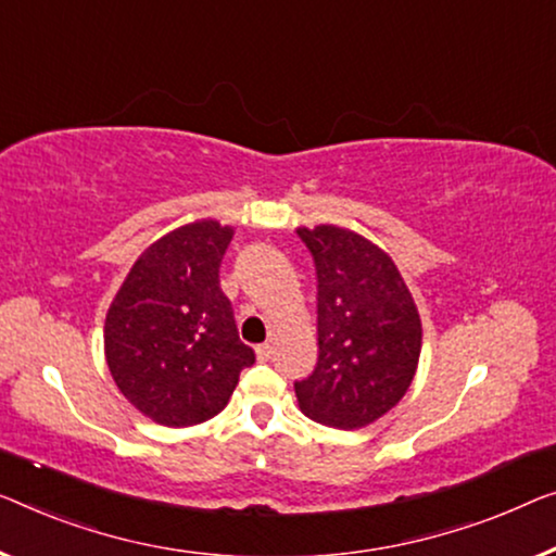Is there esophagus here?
I'll use <instances>...</instances> for the list:
<instances>
[{"label": "esophagus", "instance_id": "esophagus-1", "mask_svg": "<svg viewBox=\"0 0 556 556\" xmlns=\"http://www.w3.org/2000/svg\"><path fill=\"white\" fill-rule=\"evenodd\" d=\"M256 359H260V362H267L269 357H271V354H275V344H271V342H264V344H260V346H256Z\"/></svg>", "mask_w": 556, "mask_h": 556}]
</instances>
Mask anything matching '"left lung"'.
I'll return each mask as SVG.
<instances>
[{
  "instance_id": "8db88e82",
  "label": "left lung",
  "mask_w": 556,
  "mask_h": 556,
  "mask_svg": "<svg viewBox=\"0 0 556 556\" xmlns=\"http://www.w3.org/2000/svg\"><path fill=\"white\" fill-rule=\"evenodd\" d=\"M317 267V367L294 384L306 417L334 429L375 425L407 394L421 319L392 256L339 225L296 227Z\"/></svg>"
}]
</instances>
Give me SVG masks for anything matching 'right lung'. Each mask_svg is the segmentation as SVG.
Listing matches in <instances>:
<instances>
[{"mask_svg": "<svg viewBox=\"0 0 556 556\" xmlns=\"http://www.w3.org/2000/svg\"><path fill=\"white\" fill-rule=\"evenodd\" d=\"M235 227L194 219L131 264L106 309L104 359L131 407L162 427H194L227 407L254 352L239 342L219 264Z\"/></svg>", "mask_w": 556, "mask_h": 556, "instance_id": "add662e5", "label": "right lung"}]
</instances>
